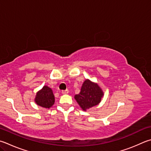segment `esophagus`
I'll return each mask as SVG.
<instances>
[{
    "label": "esophagus",
    "mask_w": 151,
    "mask_h": 151,
    "mask_svg": "<svg viewBox=\"0 0 151 151\" xmlns=\"http://www.w3.org/2000/svg\"><path fill=\"white\" fill-rule=\"evenodd\" d=\"M68 92V90L67 89L65 90H62V92H61L63 94H67Z\"/></svg>",
    "instance_id": "esophagus-1"
}]
</instances>
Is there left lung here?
<instances>
[{
  "label": "left lung",
  "mask_w": 151,
  "mask_h": 151,
  "mask_svg": "<svg viewBox=\"0 0 151 151\" xmlns=\"http://www.w3.org/2000/svg\"><path fill=\"white\" fill-rule=\"evenodd\" d=\"M104 92L98 83L86 79L79 94L75 96V99L83 111L99 104L104 96Z\"/></svg>",
  "instance_id": "8db88e82"
}]
</instances>
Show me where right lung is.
Here are the masks:
<instances>
[{
	"label": "right lung",
	"instance_id": "obj_1",
	"mask_svg": "<svg viewBox=\"0 0 151 151\" xmlns=\"http://www.w3.org/2000/svg\"><path fill=\"white\" fill-rule=\"evenodd\" d=\"M34 101L37 106L44 108H50L55 103L53 90L47 86H44L35 95Z\"/></svg>",
	"mask_w": 151,
	"mask_h": 151
}]
</instances>
